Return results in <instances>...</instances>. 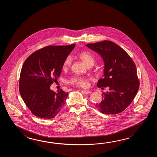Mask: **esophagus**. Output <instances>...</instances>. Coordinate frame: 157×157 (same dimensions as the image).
<instances>
[{
    "label": "esophagus",
    "instance_id": "34e87169",
    "mask_svg": "<svg viewBox=\"0 0 157 157\" xmlns=\"http://www.w3.org/2000/svg\"><path fill=\"white\" fill-rule=\"evenodd\" d=\"M81 91L84 94H90L91 92L90 91H89V90H81Z\"/></svg>",
    "mask_w": 157,
    "mask_h": 157
}]
</instances>
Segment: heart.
<instances>
[{"label": "heart", "instance_id": "obj_1", "mask_svg": "<svg viewBox=\"0 0 157 157\" xmlns=\"http://www.w3.org/2000/svg\"><path fill=\"white\" fill-rule=\"evenodd\" d=\"M78 57L84 63L89 66H93L95 63V58L93 54L89 52H83L79 54ZM71 63V58L70 57H67L64 61L63 68L67 69L70 66ZM71 82L78 86L86 87L87 86V80L86 78L82 77H74L71 80Z\"/></svg>", "mask_w": 157, "mask_h": 157}]
</instances>
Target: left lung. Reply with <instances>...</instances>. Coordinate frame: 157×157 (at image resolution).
<instances>
[{
    "instance_id": "left-lung-1",
    "label": "left lung",
    "mask_w": 157,
    "mask_h": 157,
    "mask_svg": "<svg viewBox=\"0 0 157 157\" xmlns=\"http://www.w3.org/2000/svg\"><path fill=\"white\" fill-rule=\"evenodd\" d=\"M86 47L103 60L104 75L97 86L109 87L96 106L102 113H120L131 103L139 90L136 65L129 55L113 42L105 40L88 44Z\"/></svg>"
}]
</instances>
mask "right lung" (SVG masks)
Here are the masks:
<instances>
[{
	"label": "right lung",
	"mask_w": 157,
	"mask_h": 157,
	"mask_svg": "<svg viewBox=\"0 0 157 157\" xmlns=\"http://www.w3.org/2000/svg\"><path fill=\"white\" fill-rule=\"evenodd\" d=\"M75 47L48 46L30 55L21 71L19 90L21 96L31 112L37 117L51 119L66 103L68 93L60 89L50 90L58 79L65 59Z\"/></svg>",
	"instance_id": "1"
}]
</instances>
